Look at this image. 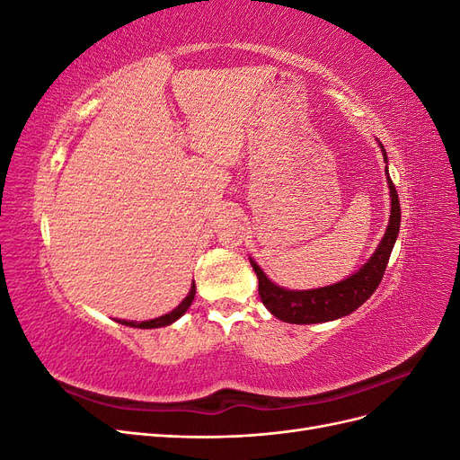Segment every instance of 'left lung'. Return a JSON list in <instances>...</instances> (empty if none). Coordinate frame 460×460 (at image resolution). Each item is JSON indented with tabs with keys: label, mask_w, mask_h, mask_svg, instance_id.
I'll return each instance as SVG.
<instances>
[{
	"label": "left lung",
	"mask_w": 460,
	"mask_h": 460,
	"mask_svg": "<svg viewBox=\"0 0 460 460\" xmlns=\"http://www.w3.org/2000/svg\"><path fill=\"white\" fill-rule=\"evenodd\" d=\"M384 161L387 163L385 149L380 144ZM387 186H389V199H392V215H389V225L385 228L384 238L380 245L376 247L372 257L367 261L365 267H360L355 274H351L345 280L332 284L326 288L316 289H286L276 286L269 280L267 274L261 270L259 264L249 259L252 267L259 278V296L264 307H267L276 318L284 320L289 324H318L328 323V320H336L341 316L351 314L363 305L382 282L389 255L395 245L399 225H401V207L397 190L389 178L387 166Z\"/></svg>",
	"instance_id": "obj_1"
}]
</instances>
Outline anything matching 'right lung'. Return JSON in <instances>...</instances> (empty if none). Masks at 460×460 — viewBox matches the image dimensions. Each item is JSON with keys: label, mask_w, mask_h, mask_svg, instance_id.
Wrapping results in <instances>:
<instances>
[{"label": "right lung", "mask_w": 460, "mask_h": 460, "mask_svg": "<svg viewBox=\"0 0 460 460\" xmlns=\"http://www.w3.org/2000/svg\"><path fill=\"white\" fill-rule=\"evenodd\" d=\"M193 297H196V284H191L190 294H188V296L184 297V301L180 303L178 307H176L174 311H171L169 314H163V316L151 318V320H144V323H136V320H117V323H120V324H124V326H132V328H161V326H169V324L176 323V320L190 309V305H191Z\"/></svg>", "instance_id": "right-lung-1"}]
</instances>
